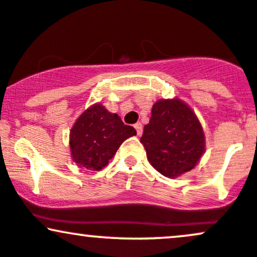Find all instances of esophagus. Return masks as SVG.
Here are the masks:
<instances>
[{"mask_svg": "<svg viewBox=\"0 0 257 257\" xmlns=\"http://www.w3.org/2000/svg\"><path fill=\"white\" fill-rule=\"evenodd\" d=\"M134 126H135V129H137V134L140 137V135L143 134V124H141V123H137Z\"/></svg>", "mask_w": 257, "mask_h": 257, "instance_id": "1", "label": "esophagus"}]
</instances>
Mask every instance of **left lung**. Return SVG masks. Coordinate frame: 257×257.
<instances>
[{"instance_id":"obj_1","label":"left lung","mask_w":257,"mask_h":257,"mask_svg":"<svg viewBox=\"0 0 257 257\" xmlns=\"http://www.w3.org/2000/svg\"><path fill=\"white\" fill-rule=\"evenodd\" d=\"M147 159L167 178L192 170L205 151V137L196 113L184 101L158 100L140 139Z\"/></svg>"}]
</instances>
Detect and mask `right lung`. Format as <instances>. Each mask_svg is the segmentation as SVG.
<instances>
[{"label": "right lung", "instance_id": "right-lung-1", "mask_svg": "<svg viewBox=\"0 0 257 257\" xmlns=\"http://www.w3.org/2000/svg\"><path fill=\"white\" fill-rule=\"evenodd\" d=\"M133 135H137V131L125 125L118 114L95 104L78 117L70 132L71 157L79 167L98 172Z\"/></svg>", "mask_w": 257, "mask_h": 257}]
</instances>
